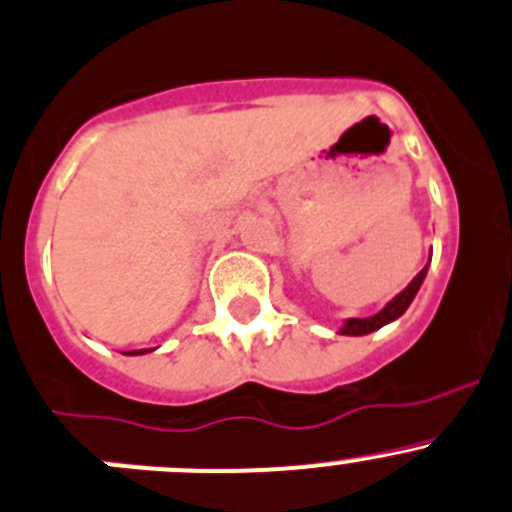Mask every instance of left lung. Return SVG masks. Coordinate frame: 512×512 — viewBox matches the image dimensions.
<instances>
[{
	"instance_id": "left-lung-1",
	"label": "left lung",
	"mask_w": 512,
	"mask_h": 512,
	"mask_svg": "<svg viewBox=\"0 0 512 512\" xmlns=\"http://www.w3.org/2000/svg\"><path fill=\"white\" fill-rule=\"evenodd\" d=\"M428 265H430V260H428ZM428 265H425L423 270H420L418 275L410 280V285L405 287L403 292H398V295H395L388 305L382 307L380 312H375V315H370V317H347L340 327V335H352V337L370 335V332L380 330V327H385V325H390V322L398 320V317L408 310L410 302L415 300V295H418L420 285H423L425 275H428Z\"/></svg>"
}]
</instances>
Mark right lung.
Returning a JSON list of instances; mask_svg holds the SVG:
<instances>
[{"instance_id": "right-lung-1", "label": "right lung", "mask_w": 512, "mask_h": 512, "mask_svg": "<svg viewBox=\"0 0 512 512\" xmlns=\"http://www.w3.org/2000/svg\"><path fill=\"white\" fill-rule=\"evenodd\" d=\"M155 350V347H152ZM152 350H130V352H124V355H145V352H152Z\"/></svg>"}]
</instances>
